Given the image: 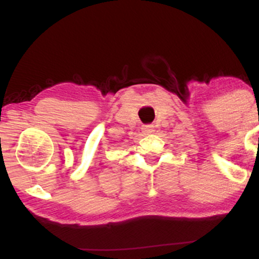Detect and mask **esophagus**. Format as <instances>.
I'll return each instance as SVG.
<instances>
[{
  "instance_id": "34e87169",
  "label": "esophagus",
  "mask_w": 259,
  "mask_h": 259,
  "mask_svg": "<svg viewBox=\"0 0 259 259\" xmlns=\"http://www.w3.org/2000/svg\"><path fill=\"white\" fill-rule=\"evenodd\" d=\"M142 132H144L145 134L152 133V125H144L142 126Z\"/></svg>"
}]
</instances>
